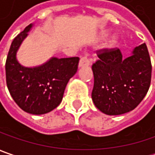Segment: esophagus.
Wrapping results in <instances>:
<instances>
[{
    "mask_svg": "<svg viewBox=\"0 0 155 155\" xmlns=\"http://www.w3.org/2000/svg\"><path fill=\"white\" fill-rule=\"evenodd\" d=\"M90 65V61L88 60V58L87 56H83V57L81 58L80 60V62H79V67L81 68V67H86V66H89Z\"/></svg>",
    "mask_w": 155,
    "mask_h": 155,
    "instance_id": "34e87169",
    "label": "esophagus"
}]
</instances>
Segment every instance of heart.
I'll use <instances>...</instances> for the list:
<instances>
[{
    "label": "heart",
    "mask_w": 155,
    "mask_h": 155,
    "mask_svg": "<svg viewBox=\"0 0 155 155\" xmlns=\"http://www.w3.org/2000/svg\"><path fill=\"white\" fill-rule=\"evenodd\" d=\"M116 42H117V39H116L115 36H113L110 40H108V41L107 43V48H112L116 44Z\"/></svg>",
    "instance_id": "1"
}]
</instances>
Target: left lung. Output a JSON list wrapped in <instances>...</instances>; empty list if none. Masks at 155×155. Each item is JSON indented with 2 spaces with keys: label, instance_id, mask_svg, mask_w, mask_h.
<instances>
[{
  "label": "left lung",
  "instance_id": "obj_1",
  "mask_svg": "<svg viewBox=\"0 0 155 155\" xmlns=\"http://www.w3.org/2000/svg\"><path fill=\"white\" fill-rule=\"evenodd\" d=\"M92 66L94 83L92 100L100 111L119 115L132 111L146 96L151 83L152 65L145 43L127 58L119 48L97 51Z\"/></svg>",
  "mask_w": 155,
  "mask_h": 155
}]
</instances>
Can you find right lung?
Wrapping results in <instances>:
<instances>
[{
    "instance_id": "add662e5",
    "label": "right lung",
    "mask_w": 155,
    "mask_h": 155,
    "mask_svg": "<svg viewBox=\"0 0 155 155\" xmlns=\"http://www.w3.org/2000/svg\"><path fill=\"white\" fill-rule=\"evenodd\" d=\"M32 27L33 24L26 27L11 44L6 61V81L11 96L23 111L43 114L61 102L66 86L77 72L80 59L53 57L35 68L21 66L16 52Z\"/></svg>"
}]
</instances>
